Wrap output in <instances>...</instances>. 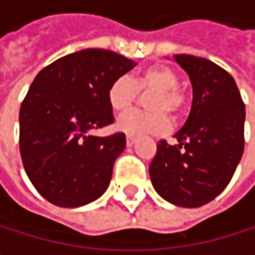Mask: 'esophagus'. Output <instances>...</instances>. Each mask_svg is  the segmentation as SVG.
Wrapping results in <instances>:
<instances>
[{
    "mask_svg": "<svg viewBox=\"0 0 255 255\" xmlns=\"http://www.w3.org/2000/svg\"><path fill=\"white\" fill-rule=\"evenodd\" d=\"M135 143V137L134 135H127V146H132Z\"/></svg>",
    "mask_w": 255,
    "mask_h": 255,
    "instance_id": "34e87169",
    "label": "esophagus"
}]
</instances>
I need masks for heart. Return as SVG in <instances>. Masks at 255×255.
Wrapping results in <instances>:
<instances>
[{"mask_svg": "<svg viewBox=\"0 0 255 255\" xmlns=\"http://www.w3.org/2000/svg\"><path fill=\"white\" fill-rule=\"evenodd\" d=\"M138 91H153L147 108L152 112L131 111L124 114L117 128L128 135L162 134L170 128L165 112L177 117L186 106L184 93L178 88L177 72L165 65H153L143 69L134 79L126 75L114 79L108 88V103L115 112H126L137 100Z\"/></svg>", "mask_w": 255, "mask_h": 255, "instance_id": "b5f03b06", "label": "heart"}]
</instances>
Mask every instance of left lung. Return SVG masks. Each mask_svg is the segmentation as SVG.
Listing matches in <instances>:
<instances>
[{
    "label": "left lung",
    "instance_id": "1",
    "mask_svg": "<svg viewBox=\"0 0 255 255\" xmlns=\"http://www.w3.org/2000/svg\"><path fill=\"white\" fill-rule=\"evenodd\" d=\"M173 57L192 82V108L174 134L178 144L158 143L149 176L165 201L196 208L220 195L233 177L245 144V105L233 77L219 65L190 54Z\"/></svg>",
    "mask_w": 255,
    "mask_h": 255
}]
</instances>
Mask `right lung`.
<instances>
[{
	"label": "right lung",
	"instance_id": "add662e5",
	"mask_svg": "<svg viewBox=\"0 0 255 255\" xmlns=\"http://www.w3.org/2000/svg\"><path fill=\"white\" fill-rule=\"evenodd\" d=\"M137 63L102 48H85L45 66L29 87L19 112V144L26 174L48 202L77 208L108 189L126 134L90 131L114 123L111 82Z\"/></svg>",
	"mask_w": 255,
	"mask_h": 255
}]
</instances>
